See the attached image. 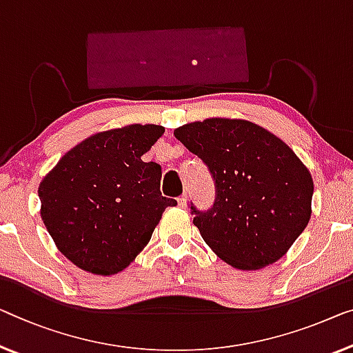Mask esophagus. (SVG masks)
Returning <instances> with one entry per match:
<instances>
[{
    "mask_svg": "<svg viewBox=\"0 0 353 353\" xmlns=\"http://www.w3.org/2000/svg\"><path fill=\"white\" fill-rule=\"evenodd\" d=\"M177 203H179V206H181V208L185 206V204H187V193H183L182 196H179L177 198Z\"/></svg>",
    "mask_w": 353,
    "mask_h": 353,
    "instance_id": "obj_1",
    "label": "esophagus"
}]
</instances>
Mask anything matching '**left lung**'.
<instances>
[{"mask_svg":"<svg viewBox=\"0 0 353 353\" xmlns=\"http://www.w3.org/2000/svg\"><path fill=\"white\" fill-rule=\"evenodd\" d=\"M174 136L206 163L215 203L193 225L219 259L236 270H260L282 259L307 227L314 181L276 134L241 119H206Z\"/></svg>","mask_w":353,"mask_h":353,"instance_id":"left-lung-1","label":"left lung"}]
</instances>
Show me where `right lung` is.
Here are the masks:
<instances>
[{"label":"right lung","instance_id":"obj_1","mask_svg":"<svg viewBox=\"0 0 353 353\" xmlns=\"http://www.w3.org/2000/svg\"><path fill=\"white\" fill-rule=\"evenodd\" d=\"M160 125L101 131L66 152L39 183L41 217L68 260L92 274H117L149 244L168 206L161 166L141 160Z\"/></svg>","mask_w":353,"mask_h":353}]
</instances>
